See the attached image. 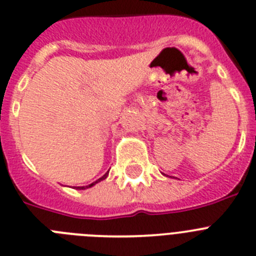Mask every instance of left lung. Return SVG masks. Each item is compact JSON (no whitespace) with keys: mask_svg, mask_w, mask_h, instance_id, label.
<instances>
[{"mask_svg":"<svg viewBox=\"0 0 256 256\" xmlns=\"http://www.w3.org/2000/svg\"><path fill=\"white\" fill-rule=\"evenodd\" d=\"M164 176H166V174H164Z\"/></svg>","mask_w":256,"mask_h":256,"instance_id":"left-lung-1","label":"left lung"}]
</instances>
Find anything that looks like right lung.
<instances>
[{"label":"right lung","mask_w":256,"mask_h":256,"mask_svg":"<svg viewBox=\"0 0 256 256\" xmlns=\"http://www.w3.org/2000/svg\"><path fill=\"white\" fill-rule=\"evenodd\" d=\"M108 172H110V170H108ZM108 172H107L106 174H104V176H102L101 178H100V179H97V180H96V182L90 183V184H88V186H83V187H74V188H76V190H87V188L93 187V186L97 184V183H98V182H101V180H104V179H106V178H107V176H108Z\"/></svg>","instance_id":"1"}]
</instances>
